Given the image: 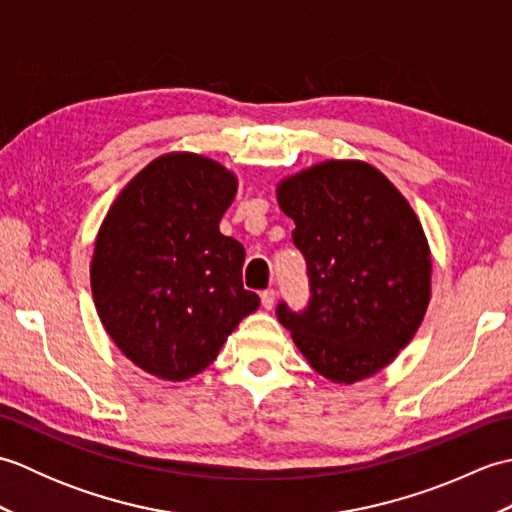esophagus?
I'll return each instance as SVG.
<instances>
[{"mask_svg": "<svg viewBox=\"0 0 512 512\" xmlns=\"http://www.w3.org/2000/svg\"><path fill=\"white\" fill-rule=\"evenodd\" d=\"M262 306L266 310H273V306H275V290L273 288H268V290L262 292Z\"/></svg>", "mask_w": 512, "mask_h": 512, "instance_id": "obj_1", "label": "esophagus"}]
</instances>
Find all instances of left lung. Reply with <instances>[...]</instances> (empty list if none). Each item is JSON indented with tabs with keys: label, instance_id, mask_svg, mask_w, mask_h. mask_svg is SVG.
Wrapping results in <instances>:
<instances>
[{
	"label": "left lung",
	"instance_id": "8db88e82",
	"mask_svg": "<svg viewBox=\"0 0 512 512\" xmlns=\"http://www.w3.org/2000/svg\"><path fill=\"white\" fill-rule=\"evenodd\" d=\"M295 222L310 301L277 317L314 372L352 385L389 365L420 328L431 299V250L394 184L361 160H325L279 182Z\"/></svg>",
	"mask_w": 512,
	"mask_h": 512
}]
</instances>
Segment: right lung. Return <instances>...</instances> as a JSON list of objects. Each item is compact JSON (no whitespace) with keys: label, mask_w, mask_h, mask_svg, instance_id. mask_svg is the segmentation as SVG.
Returning <instances> with one entry per match:
<instances>
[{"label":"right lung","mask_w":512,"mask_h":512,"mask_svg":"<svg viewBox=\"0 0 512 512\" xmlns=\"http://www.w3.org/2000/svg\"><path fill=\"white\" fill-rule=\"evenodd\" d=\"M235 193L220 162L173 151L136 173L105 215L90 266L94 306L118 350L151 376L200 374L259 308L242 284L244 246L220 233Z\"/></svg>","instance_id":"right-lung-1"}]
</instances>
